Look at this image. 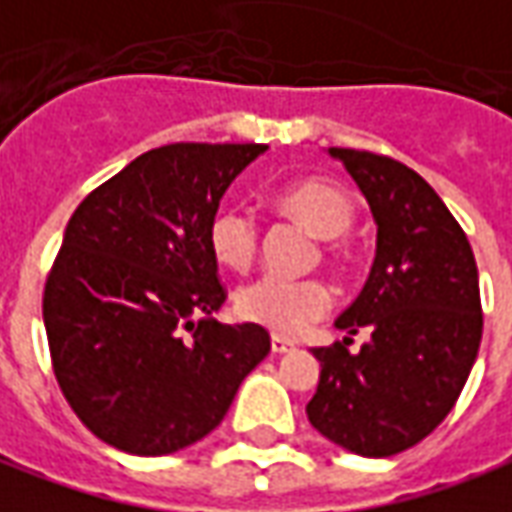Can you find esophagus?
Listing matches in <instances>:
<instances>
[{"instance_id":"1","label":"esophagus","mask_w":512,"mask_h":512,"mask_svg":"<svg viewBox=\"0 0 512 512\" xmlns=\"http://www.w3.org/2000/svg\"><path fill=\"white\" fill-rule=\"evenodd\" d=\"M271 350H274L277 356H283V353H291V350H294V342H288L283 336H271Z\"/></svg>"}]
</instances>
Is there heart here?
Wrapping results in <instances>:
<instances>
[{
    "label": "heart",
    "mask_w": 512,
    "mask_h": 512,
    "mask_svg": "<svg viewBox=\"0 0 512 512\" xmlns=\"http://www.w3.org/2000/svg\"><path fill=\"white\" fill-rule=\"evenodd\" d=\"M277 204L302 227L322 235V255L333 263L350 260V243L344 232L356 221V201L339 184L325 179H302L283 187L277 193ZM207 243L212 257L232 271H246L257 257L260 246V227L255 212L243 204H224L212 212L207 227ZM333 294L325 280L319 277H257L252 283L238 288L235 311L246 322H255L274 330L280 336H297L311 322L328 314Z\"/></svg>",
    "instance_id": "1"
}]
</instances>
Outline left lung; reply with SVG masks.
Instances as JSON below:
<instances>
[{
	"label": "left lung",
	"instance_id": "8db88e82",
	"mask_svg": "<svg viewBox=\"0 0 512 512\" xmlns=\"http://www.w3.org/2000/svg\"><path fill=\"white\" fill-rule=\"evenodd\" d=\"M370 201L378 249L358 300L336 319L370 330L350 353L316 347L319 387L308 420L336 446L392 457L429 437L454 409L482 342L471 243L431 184L384 154L330 148Z\"/></svg>",
	"mask_w": 512,
	"mask_h": 512
}]
</instances>
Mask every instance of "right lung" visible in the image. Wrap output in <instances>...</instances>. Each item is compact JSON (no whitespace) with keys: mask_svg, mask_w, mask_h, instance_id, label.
I'll list each match as a JSON object with an SVG mask.
<instances>
[{"mask_svg":"<svg viewBox=\"0 0 512 512\" xmlns=\"http://www.w3.org/2000/svg\"><path fill=\"white\" fill-rule=\"evenodd\" d=\"M266 145L173 142L95 187L66 224L44 285L52 373L103 443L173 454L207 437L269 356V330L221 325L227 288L212 212Z\"/></svg>","mask_w":512,"mask_h":512,"instance_id":"add662e5","label":"right lung"}]
</instances>
